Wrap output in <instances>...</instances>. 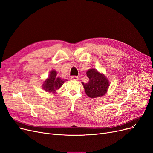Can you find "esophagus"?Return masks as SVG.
<instances>
[{"label": "esophagus", "mask_w": 153, "mask_h": 153, "mask_svg": "<svg viewBox=\"0 0 153 153\" xmlns=\"http://www.w3.org/2000/svg\"><path fill=\"white\" fill-rule=\"evenodd\" d=\"M71 79L72 80H78V77L76 76H72L71 77Z\"/></svg>", "instance_id": "obj_1"}]
</instances>
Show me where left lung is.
Listing matches in <instances>:
<instances>
[{"label": "left lung", "mask_w": 153, "mask_h": 153, "mask_svg": "<svg viewBox=\"0 0 153 153\" xmlns=\"http://www.w3.org/2000/svg\"><path fill=\"white\" fill-rule=\"evenodd\" d=\"M86 74L89 81L82 84L88 97L95 98L105 95L109 87V82L106 77L94 69H89Z\"/></svg>", "instance_id": "obj_1"}]
</instances>
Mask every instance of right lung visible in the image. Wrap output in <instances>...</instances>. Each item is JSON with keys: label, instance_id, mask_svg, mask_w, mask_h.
<instances>
[{"label": "right lung", "instance_id": "obj_1", "mask_svg": "<svg viewBox=\"0 0 153 153\" xmlns=\"http://www.w3.org/2000/svg\"><path fill=\"white\" fill-rule=\"evenodd\" d=\"M66 81L67 80L64 79L56 77V72L52 70L50 72L48 78L44 82L43 89L47 92L55 93L56 90L59 89Z\"/></svg>", "mask_w": 153, "mask_h": 153}]
</instances>
